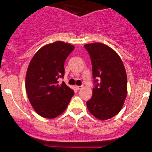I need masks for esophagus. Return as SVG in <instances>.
Wrapping results in <instances>:
<instances>
[{
	"label": "esophagus",
	"instance_id": "esophagus-1",
	"mask_svg": "<svg viewBox=\"0 0 152 152\" xmlns=\"http://www.w3.org/2000/svg\"><path fill=\"white\" fill-rule=\"evenodd\" d=\"M76 88L77 90H79L82 88V86H76Z\"/></svg>",
	"mask_w": 152,
	"mask_h": 152
}]
</instances>
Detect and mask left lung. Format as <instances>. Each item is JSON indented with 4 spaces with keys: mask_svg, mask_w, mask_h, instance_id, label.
I'll return each instance as SVG.
<instances>
[{
    "mask_svg": "<svg viewBox=\"0 0 152 152\" xmlns=\"http://www.w3.org/2000/svg\"><path fill=\"white\" fill-rule=\"evenodd\" d=\"M85 48L91 59L95 84L87 109L99 120H107L121 111L126 98L125 67L118 54L105 44L95 42Z\"/></svg>",
    "mask_w": 152,
    "mask_h": 152,
    "instance_id": "8db88e82",
    "label": "left lung"
}]
</instances>
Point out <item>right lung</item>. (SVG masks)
<instances>
[{
  "mask_svg": "<svg viewBox=\"0 0 152 152\" xmlns=\"http://www.w3.org/2000/svg\"><path fill=\"white\" fill-rule=\"evenodd\" d=\"M74 49L61 41L42 47L31 60L26 76L28 100L37 114L53 118L67 108L74 92L59 79L65 75L67 57Z\"/></svg>",
  "mask_w": 152,
  "mask_h": 152,
  "instance_id": "add662e5",
  "label": "right lung"
}]
</instances>
